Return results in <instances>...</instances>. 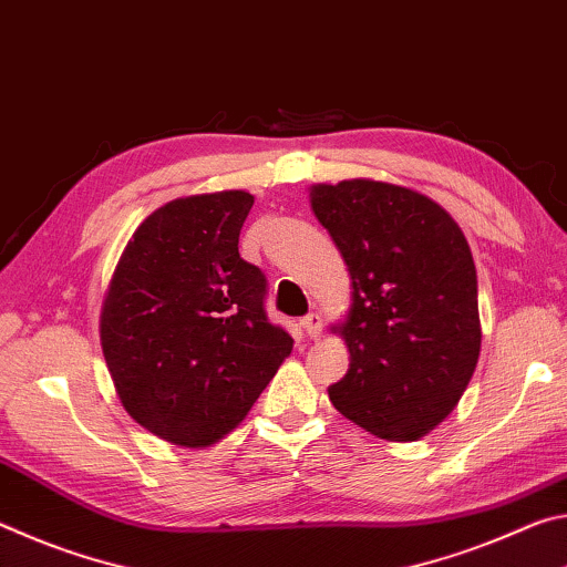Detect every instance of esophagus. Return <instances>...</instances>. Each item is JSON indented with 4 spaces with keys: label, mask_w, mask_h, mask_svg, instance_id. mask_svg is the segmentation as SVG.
Masks as SVG:
<instances>
[{
    "label": "esophagus",
    "mask_w": 567,
    "mask_h": 567,
    "mask_svg": "<svg viewBox=\"0 0 567 567\" xmlns=\"http://www.w3.org/2000/svg\"><path fill=\"white\" fill-rule=\"evenodd\" d=\"M300 324H302V330H305V334L310 340H318V338H322V318L318 312H310V315H305V318L300 320Z\"/></svg>",
    "instance_id": "1"
}]
</instances>
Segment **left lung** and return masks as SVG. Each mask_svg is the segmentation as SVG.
Returning a JSON list of instances; mask_svg holds the SVG:
<instances>
[{
    "label": "left lung",
    "mask_w": 567,
    "mask_h": 567,
    "mask_svg": "<svg viewBox=\"0 0 567 567\" xmlns=\"http://www.w3.org/2000/svg\"><path fill=\"white\" fill-rule=\"evenodd\" d=\"M310 197L354 290L350 370L330 385L332 405L372 435L417 440L453 412L477 364L467 239L433 199L385 182L318 185Z\"/></svg>",
    "instance_id": "left-lung-1"
}]
</instances>
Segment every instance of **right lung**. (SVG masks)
<instances>
[{
    "label": "right lung",
    "instance_id": "add662e5",
    "mask_svg": "<svg viewBox=\"0 0 567 567\" xmlns=\"http://www.w3.org/2000/svg\"><path fill=\"white\" fill-rule=\"evenodd\" d=\"M255 197L175 199L132 235L100 338L124 410L175 445H213L243 422L292 338L265 312L267 277L239 257Z\"/></svg>",
    "mask_w": 567,
    "mask_h": 567
}]
</instances>
